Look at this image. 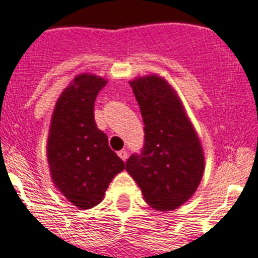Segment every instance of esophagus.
<instances>
[{
	"label": "esophagus",
	"mask_w": 258,
	"mask_h": 258,
	"mask_svg": "<svg viewBox=\"0 0 258 258\" xmlns=\"http://www.w3.org/2000/svg\"><path fill=\"white\" fill-rule=\"evenodd\" d=\"M118 155H119V158L122 159L123 162H125V160H127V158H128V152H127V150H120L118 152Z\"/></svg>",
	"instance_id": "obj_1"
}]
</instances>
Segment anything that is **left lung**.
<instances>
[{"label": "left lung", "instance_id": "8db88e82", "mask_svg": "<svg viewBox=\"0 0 258 258\" xmlns=\"http://www.w3.org/2000/svg\"><path fill=\"white\" fill-rule=\"evenodd\" d=\"M144 123L140 154L125 163L144 200L172 211L198 189L204 172L202 144L173 89L158 75L130 82Z\"/></svg>", "mask_w": 258, "mask_h": 258}]
</instances>
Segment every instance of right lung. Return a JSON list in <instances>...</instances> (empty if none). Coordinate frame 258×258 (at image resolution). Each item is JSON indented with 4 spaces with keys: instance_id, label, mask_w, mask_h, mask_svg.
I'll return each instance as SVG.
<instances>
[{
    "instance_id": "1",
    "label": "right lung",
    "mask_w": 258,
    "mask_h": 258,
    "mask_svg": "<svg viewBox=\"0 0 258 258\" xmlns=\"http://www.w3.org/2000/svg\"><path fill=\"white\" fill-rule=\"evenodd\" d=\"M106 83L96 75H78L60 94L51 118L47 140L51 179L81 209L99 204L112 177L125 167L94 119L96 96Z\"/></svg>"
}]
</instances>
